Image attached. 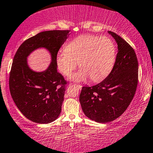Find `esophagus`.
Returning <instances> with one entry per match:
<instances>
[{
	"instance_id": "34e87169",
	"label": "esophagus",
	"mask_w": 153,
	"mask_h": 153,
	"mask_svg": "<svg viewBox=\"0 0 153 153\" xmlns=\"http://www.w3.org/2000/svg\"><path fill=\"white\" fill-rule=\"evenodd\" d=\"M73 85L77 87V88H78L79 89V90H81V89H82V85H77V84H74V85H73Z\"/></svg>"
}]
</instances>
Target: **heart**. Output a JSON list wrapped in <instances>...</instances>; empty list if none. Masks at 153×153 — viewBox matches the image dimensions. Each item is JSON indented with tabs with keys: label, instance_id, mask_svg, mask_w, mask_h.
<instances>
[{
	"label": "heart",
	"instance_id": "heart-1",
	"mask_svg": "<svg viewBox=\"0 0 153 153\" xmlns=\"http://www.w3.org/2000/svg\"><path fill=\"white\" fill-rule=\"evenodd\" d=\"M117 56V48L111 39L85 34L69 42L65 51L56 57L58 70L70 76L78 66L81 69L73 75L76 81L85 80L89 77L93 82L103 80L111 73Z\"/></svg>",
	"mask_w": 153,
	"mask_h": 153
}]
</instances>
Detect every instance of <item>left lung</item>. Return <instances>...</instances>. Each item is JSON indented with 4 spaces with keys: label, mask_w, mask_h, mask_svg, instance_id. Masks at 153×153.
<instances>
[{
    "label": "left lung",
    "mask_w": 153,
    "mask_h": 153,
    "mask_svg": "<svg viewBox=\"0 0 153 153\" xmlns=\"http://www.w3.org/2000/svg\"><path fill=\"white\" fill-rule=\"evenodd\" d=\"M118 45L113 68L96 85L82 87L80 102L87 117L98 123L119 118L126 110L136 93L138 82V63L135 51L114 32L109 31Z\"/></svg>",
    "instance_id": "1"
}]
</instances>
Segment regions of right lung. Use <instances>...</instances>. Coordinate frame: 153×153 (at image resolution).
I'll return each instance as SVG.
<instances>
[{"mask_svg": "<svg viewBox=\"0 0 153 153\" xmlns=\"http://www.w3.org/2000/svg\"><path fill=\"white\" fill-rule=\"evenodd\" d=\"M70 30H50L25 40L15 53L9 78L11 96L17 107L27 119L38 123H49L61 111L67 82L57 71L56 57L68 37ZM45 48L52 62L42 72L28 67L27 57L34 50Z\"/></svg>", "mask_w": 153, "mask_h": 153, "instance_id": "obj_1", "label": "right lung"}]
</instances>
